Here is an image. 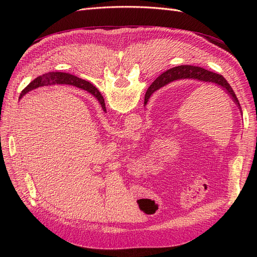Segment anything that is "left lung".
Wrapping results in <instances>:
<instances>
[{"label":"left lung","instance_id":"left-lung-1","mask_svg":"<svg viewBox=\"0 0 257 257\" xmlns=\"http://www.w3.org/2000/svg\"><path fill=\"white\" fill-rule=\"evenodd\" d=\"M181 79H195L200 82L213 83V84L217 85V87L221 88L222 90H224L227 93V94L230 96V98L232 99V102L237 105V107L241 111L239 100L235 94L234 90L231 89V87L226 81V79H225L222 75L207 71V69H205L203 67L192 66V65H180V66L170 68V69H168V71L163 73L159 77V78L154 81L155 82L154 89L159 90L160 88L164 87V85H166L170 82H173L175 80H181ZM97 100L100 104V106L104 107L105 100H104L103 95L100 94L99 91H98V95H97ZM147 103H148V97L146 96L145 97V105H147Z\"/></svg>","mask_w":257,"mask_h":257}]
</instances>
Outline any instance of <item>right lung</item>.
I'll list each match as a JSON object with an SVG mask.
<instances>
[{
  "label": "right lung",
  "instance_id": "obj_1",
  "mask_svg": "<svg viewBox=\"0 0 257 257\" xmlns=\"http://www.w3.org/2000/svg\"><path fill=\"white\" fill-rule=\"evenodd\" d=\"M69 84V85H74V87H77L79 89H82L84 91L89 92L91 95L94 96L97 99V95H98V90L94 87V85L91 84L90 82L85 81L79 77L71 75L68 73H61V72H51V73H47L44 74L42 76H38L37 78H35L33 81H31L27 87L22 90L21 94H20V98L23 97V95H26L28 92L32 91L34 89L41 88V87H45V85H51V84ZM155 87V82H153V84L150 85V88L148 89L146 96L148 97V99L150 98V96L152 95V93L154 91H157V89H154ZM102 109L106 112V107L104 104V107H102Z\"/></svg>",
  "mask_w": 257,
  "mask_h": 257
}]
</instances>
